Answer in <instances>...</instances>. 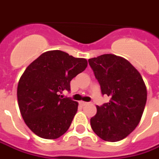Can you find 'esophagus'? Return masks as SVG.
<instances>
[{"instance_id": "34e87169", "label": "esophagus", "mask_w": 159, "mask_h": 159, "mask_svg": "<svg viewBox=\"0 0 159 159\" xmlns=\"http://www.w3.org/2000/svg\"><path fill=\"white\" fill-rule=\"evenodd\" d=\"M80 105H82V106H86L89 104V102H86V101H80L79 102Z\"/></svg>"}]
</instances>
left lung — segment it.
<instances>
[{
	"label": "left lung",
	"mask_w": 159,
	"mask_h": 159,
	"mask_svg": "<svg viewBox=\"0 0 159 159\" xmlns=\"http://www.w3.org/2000/svg\"><path fill=\"white\" fill-rule=\"evenodd\" d=\"M102 94L110 100L97 106L90 119L93 132L102 140L124 139L139 124L147 102V88L139 71L128 60L114 54L89 59Z\"/></svg>",
	"instance_id": "1"
}]
</instances>
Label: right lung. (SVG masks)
I'll return each instance as SVG.
<instances>
[{
    "label": "right lung",
    "instance_id": "add662e5",
    "mask_svg": "<svg viewBox=\"0 0 159 159\" xmlns=\"http://www.w3.org/2000/svg\"><path fill=\"white\" fill-rule=\"evenodd\" d=\"M87 66L85 59L53 50L43 52L26 68L17 95L23 119L33 133L52 140L68 130L78 103L60 93L70 92V81Z\"/></svg>",
    "mask_w": 159,
    "mask_h": 159
}]
</instances>
